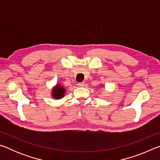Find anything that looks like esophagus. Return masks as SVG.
Masks as SVG:
<instances>
[{
	"instance_id": "obj_1",
	"label": "esophagus",
	"mask_w": 160,
	"mask_h": 160,
	"mask_svg": "<svg viewBox=\"0 0 160 160\" xmlns=\"http://www.w3.org/2000/svg\"><path fill=\"white\" fill-rule=\"evenodd\" d=\"M78 85L79 86V87H83L84 85H85V82H78Z\"/></svg>"
}]
</instances>
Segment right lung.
Segmentation results:
<instances>
[{"instance_id": "1", "label": "right lung", "mask_w": 160, "mask_h": 160, "mask_svg": "<svg viewBox=\"0 0 160 160\" xmlns=\"http://www.w3.org/2000/svg\"><path fill=\"white\" fill-rule=\"evenodd\" d=\"M65 94H66V89L61 84H56L51 92V97L53 99H60L63 98Z\"/></svg>"}]
</instances>
